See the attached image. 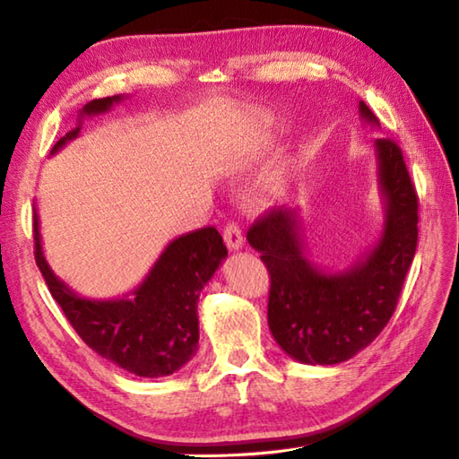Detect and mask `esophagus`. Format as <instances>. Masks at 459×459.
<instances>
[{
    "instance_id": "obj_1",
    "label": "esophagus",
    "mask_w": 459,
    "mask_h": 459,
    "mask_svg": "<svg viewBox=\"0 0 459 459\" xmlns=\"http://www.w3.org/2000/svg\"><path fill=\"white\" fill-rule=\"evenodd\" d=\"M225 242H227V247L234 252L242 248L244 237H242V230L237 222H229V225L225 227Z\"/></svg>"
}]
</instances>
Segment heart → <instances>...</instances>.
Returning a JSON list of instances; mask_svg holds the SVG:
<instances>
[{
	"instance_id": "obj_1",
	"label": "heart",
	"mask_w": 459,
	"mask_h": 459,
	"mask_svg": "<svg viewBox=\"0 0 459 459\" xmlns=\"http://www.w3.org/2000/svg\"><path fill=\"white\" fill-rule=\"evenodd\" d=\"M283 184H285V181H283V178H275V179L272 181L270 194H272V195H275V197H278V195H281V194H283Z\"/></svg>"
}]
</instances>
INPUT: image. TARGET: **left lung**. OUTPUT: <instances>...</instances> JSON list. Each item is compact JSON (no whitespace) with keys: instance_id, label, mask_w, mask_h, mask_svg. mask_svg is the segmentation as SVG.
<instances>
[{"instance_id":"obj_1","label":"left lung","mask_w":459,"mask_h":459,"mask_svg":"<svg viewBox=\"0 0 459 459\" xmlns=\"http://www.w3.org/2000/svg\"><path fill=\"white\" fill-rule=\"evenodd\" d=\"M359 117L379 126L359 101ZM377 186L385 219L371 250L344 272H325L308 258L303 221L295 211L272 209L247 238L270 272L268 325L275 342L301 364L334 366L374 342L395 313L419 240V197L389 138L374 143Z\"/></svg>"}]
</instances>
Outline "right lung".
Instances as JSON below:
<instances>
[{
    "mask_svg": "<svg viewBox=\"0 0 459 459\" xmlns=\"http://www.w3.org/2000/svg\"><path fill=\"white\" fill-rule=\"evenodd\" d=\"M123 95L93 100L80 111V125L52 148L56 154L80 134L83 117L109 111ZM35 260L55 301L93 351L138 377H162L184 368L199 346L197 301L205 283L227 258L217 229L205 227L172 240L143 283L123 299H85L58 280L42 252L35 211Z\"/></svg>",
    "mask_w": 459,
    "mask_h": 459,
    "instance_id": "1",
    "label": "right lung"
}]
</instances>
